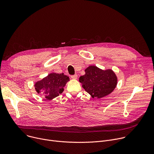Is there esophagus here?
Wrapping results in <instances>:
<instances>
[{
	"mask_svg": "<svg viewBox=\"0 0 154 154\" xmlns=\"http://www.w3.org/2000/svg\"><path fill=\"white\" fill-rule=\"evenodd\" d=\"M71 79H77V74H74V75H71Z\"/></svg>",
	"mask_w": 154,
	"mask_h": 154,
	"instance_id": "1",
	"label": "esophagus"
}]
</instances>
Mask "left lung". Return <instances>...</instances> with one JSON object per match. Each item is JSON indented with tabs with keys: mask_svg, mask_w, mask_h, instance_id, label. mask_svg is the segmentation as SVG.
<instances>
[{
	"mask_svg": "<svg viewBox=\"0 0 154 154\" xmlns=\"http://www.w3.org/2000/svg\"><path fill=\"white\" fill-rule=\"evenodd\" d=\"M82 87L92 97L102 98L110 94L117 84V77L110 69L103 71L94 66L85 69V74L80 77Z\"/></svg>",
	"mask_w": 154,
	"mask_h": 154,
	"instance_id": "obj_1",
	"label": "left lung"
}]
</instances>
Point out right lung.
<instances>
[{"label": "right lung", "mask_w": 154, "mask_h": 154, "mask_svg": "<svg viewBox=\"0 0 154 154\" xmlns=\"http://www.w3.org/2000/svg\"><path fill=\"white\" fill-rule=\"evenodd\" d=\"M69 80V77L63 73H51L35 83V90L38 93L45 95L48 100H51L63 93V87Z\"/></svg>", "instance_id": "add662e5"}]
</instances>
